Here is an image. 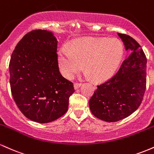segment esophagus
<instances>
[{"instance_id": "obj_1", "label": "esophagus", "mask_w": 154, "mask_h": 154, "mask_svg": "<svg viewBox=\"0 0 154 154\" xmlns=\"http://www.w3.org/2000/svg\"><path fill=\"white\" fill-rule=\"evenodd\" d=\"M81 83H78V82H75L74 83V88H75V90L78 89V88H79V86H81Z\"/></svg>"}]
</instances>
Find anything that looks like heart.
I'll return each instance as SVG.
<instances>
[{
	"label": "heart",
	"instance_id": "heart-1",
	"mask_svg": "<svg viewBox=\"0 0 154 154\" xmlns=\"http://www.w3.org/2000/svg\"><path fill=\"white\" fill-rule=\"evenodd\" d=\"M123 45L116 38H88L77 42L70 50L63 48L59 54V63L63 75L68 79L82 69L94 80L109 77L121 61Z\"/></svg>",
	"mask_w": 154,
	"mask_h": 154
}]
</instances>
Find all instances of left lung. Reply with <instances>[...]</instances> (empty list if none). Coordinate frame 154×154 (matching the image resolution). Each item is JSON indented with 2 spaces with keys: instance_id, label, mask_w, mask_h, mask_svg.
<instances>
[{
  "instance_id": "obj_1",
  "label": "left lung",
  "mask_w": 154,
  "mask_h": 154,
  "mask_svg": "<svg viewBox=\"0 0 154 154\" xmlns=\"http://www.w3.org/2000/svg\"><path fill=\"white\" fill-rule=\"evenodd\" d=\"M126 50L132 53L110 79L97 85L89 100L91 112L109 122L131 115L142 102L146 88L147 59L137 41L128 35L118 33Z\"/></svg>"
}]
</instances>
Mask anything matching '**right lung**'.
<instances>
[{"label":"right lung","mask_w":154,"mask_h":154,"mask_svg":"<svg viewBox=\"0 0 154 154\" xmlns=\"http://www.w3.org/2000/svg\"><path fill=\"white\" fill-rule=\"evenodd\" d=\"M57 40L51 32L32 30L17 43L9 62L12 96L32 121L48 123L68 110L73 83L59 72Z\"/></svg>","instance_id":"obj_1"}]
</instances>
